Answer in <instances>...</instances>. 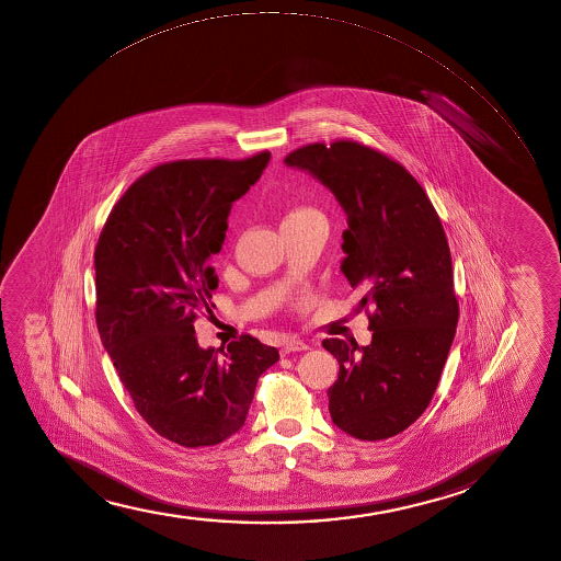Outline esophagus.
I'll use <instances>...</instances> for the list:
<instances>
[{
	"label": "esophagus",
	"instance_id": "34e87169",
	"mask_svg": "<svg viewBox=\"0 0 561 561\" xmlns=\"http://www.w3.org/2000/svg\"><path fill=\"white\" fill-rule=\"evenodd\" d=\"M307 348H309V344L305 341H299V339H286V341L283 342L280 354H294V352H304V350Z\"/></svg>",
	"mask_w": 561,
	"mask_h": 561
}]
</instances>
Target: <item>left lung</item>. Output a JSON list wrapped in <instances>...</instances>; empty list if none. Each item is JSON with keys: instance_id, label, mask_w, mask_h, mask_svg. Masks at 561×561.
<instances>
[{"instance_id": "1", "label": "left lung", "mask_w": 561, "mask_h": 561, "mask_svg": "<svg viewBox=\"0 0 561 561\" xmlns=\"http://www.w3.org/2000/svg\"><path fill=\"white\" fill-rule=\"evenodd\" d=\"M284 164L304 170L335 194L346 213L341 271L360 291L373 341L325 339L339 360L329 413L365 442L407 431L431 404L458 322L451 252L444 226L407 168L352 142L310 144Z\"/></svg>"}]
</instances>
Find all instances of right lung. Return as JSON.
<instances>
[{
	"instance_id": "right-lung-1",
	"label": "right lung",
	"mask_w": 561,
	"mask_h": 561,
	"mask_svg": "<svg viewBox=\"0 0 561 561\" xmlns=\"http://www.w3.org/2000/svg\"><path fill=\"white\" fill-rule=\"evenodd\" d=\"M270 151L245 161L198 159L153 168L117 202L95 249L99 335L136 410L162 438L207 447L245 425L257 378L277 348L245 335L201 348L232 204L260 180ZM221 354L220 356L218 354Z\"/></svg>"
}]
</instances>
